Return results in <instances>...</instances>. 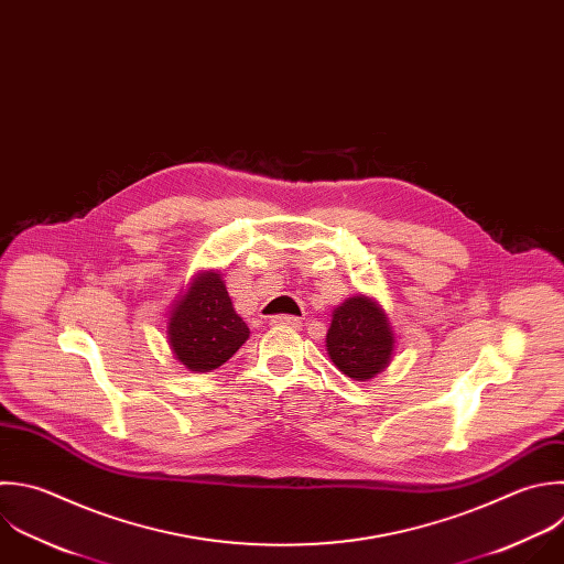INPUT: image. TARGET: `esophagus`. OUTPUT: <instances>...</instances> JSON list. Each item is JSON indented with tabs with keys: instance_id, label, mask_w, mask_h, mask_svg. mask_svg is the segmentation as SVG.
<instances>
[{
	"instance_id": "1",
	"label": "esophagus",
	"mask_w": 564,
	"mask_h": 564,
	"mask_svg": "<svg viewBox=\"0 0 564 564\" xmlns=\"http://www.w3.org/2000/svg\"><path fill=\"white\" fill-rule=\"evenodd\" d=\"M271 324L273 326H289V328H300V317H293V315H273L271 317Z\"/></svg>"
}]
</instances>
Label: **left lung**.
<instances>
[{
  "label": "left lung",
  "mask_w": 564,
  "mask_h": 564,
  "mask_svg": "<svg viewBox=\"0 0 564 564\" xmlns=\"http://www.w3.org/2000/svg\"><path fill=\"white\" fill-rule=\"evenodd\" d=\"M394 346L390 319L375 297L359 293L333 311L326 352L346 377L355 381L377 377L390 366Z\"/></svg>",
  "instance_id": "obj_1"
}]
</instances>
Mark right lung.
Returning <instances> with one entry per match:
<instances>
[{"label": "right lung", "instance_id": "add662e5", "mask_svg": "<svg viewBox=\"0 0 564 564\" xmlns=\"http://www.w3.org/2000/svg\"><path fill=\"white\" fill-rule=\"evenodd\" d=\"M251 330L236 313L220 271H198L174 300L167 317V344L192 372H212L231 359Z\"/></svg>", "mask_w": 564, "mask_h": 564}]
</instances>
